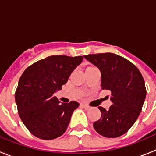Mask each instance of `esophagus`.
I'll use <instances>...</instances> for the list:
<instances>
[{"label": "esophagus", "instance_id": "obj_1", "mask_svg": "<svg viewBox=\"0 0 156 156\" xmlns=\"http://www.w3.org/2000/svg\"><path fill=\"white\" fill-rule=\"evenodd\" d=\"M81 105H82L83 107V108H84L86 110H87V109H89V108H90V106L87 105V104H83V103H82V104H81Z\"/></svg>", "mask_w": 156, "mask_h": 156}]
</instances>
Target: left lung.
I'll use <instances>...</instances> for the list:
<instances>
[{"instance_id": "obj_1", "label": "left lung", "mask_w": 156, "mask_h": 156, "mask_svg": "<svg viewBox=\"0 0 156 156\" xmlns=\"http://www.w3.org/2000/svg\"><path fill=\"white\" fill-rule=\"evenodd\" d=\"M84 58L100 70L101 89L112 93V105L108 110L98 107L101 116L94 122V128L105 137H119L133 126L142 109L146 97L144 78L133 63L115 54H94Z\"/></svg>"}]
</instances>
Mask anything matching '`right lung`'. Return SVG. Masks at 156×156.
<instances>
[{
    "label": "right lung",
    "instance_id": "right-lung-1",
    "mask_svg": "<svg viewBox=\"0 0 156 156\" xmlns=\"http://www.w3.org/2000/svg\"><path fill=\"white\" fill-rule=\"evenodd\" d=\"M83 58V56H49L23 72L15 98L19 116L33 135L52 140L66 132L72 114L80 104L74 101L60 103L54 94L67 83Z\"/></svg>",
    "mask_w": 156,
    "mask_h": 156
}]
</instances>
